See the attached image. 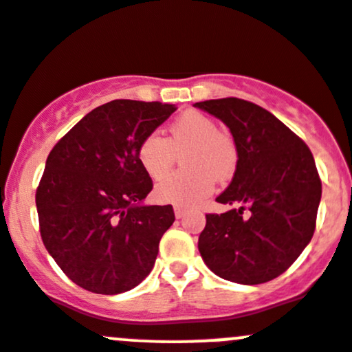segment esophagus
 Here are the masks:
<instances>
[{"instance_id":"obj_1","label":"esophagus","mask_w":352,"mask_h":352,"mask_svg":"<svg viewBox=\"0 0 352 352\" xmlns=\"http://www.w3.org/2000/svg\"><path fill=\"white\" fill-rule=\"evenodd\" d=\"M173 212H175L177 219H182V217L187 214V210L184 209V207H175V209H173Z\"/></svg>"}]
</instances>
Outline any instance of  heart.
Returning <instances> with one entry per match:
<instances>
[{
  "instance_id": "obj_1",
  "label": "heart",
  "mask_w": 352,
  "mask_h": 352,
  "mask_svg": "<svg viewBox=\"0 0 352 352\" xmlns=\"http://www.w3.org/2000/svg\"><path fill=\"white\" fill-rule=\"evenodd\" d=\"M186 170L166 177L155 187V199L162 204L192 207L214 190L216 179L232 175L238 162L234 143L217 124L199 111H186L168 128V138L145 136L138 146V162L151 179H164L173 168L177 155Z\"/></svg>"
}]
</instances>
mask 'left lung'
I'll use <instances>...</instances> for the list:
<instances>
[{
  "label": "left lung",
  "instance_id": "left-lung-1",
  "mask_svg": "<svg viewBox=\"0 0 352 352\" xmlns=\"http://www.w3.org/2000/svg\"><path fill=\"white\" fill-rule=\"evenodd\" d=\"M194 106L223 121L238 151L234 177L216 201L239 207L207 214L199 236L202 260L229 282H270L290 268L314 236L322 184L312 153L253 102L226 98Z\"/></svg>",
  "mask_w": 352,
  "mask_h": 352
}]
</instances>
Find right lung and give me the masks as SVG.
<instances>
[{
  "label": "right lung",
  "mask_w": 352,
  "mask_h": 352,
  "mask_svg": "<svg viewBox=\"0 0 352 352\" xmlns=\"http://www.w3.org/2000/svg\"><path fill=\"white\" fill-rule=\"evenodd\" d=\"M175 104L116 99L87 113L52 148L40 186V234L62 272L92 294L131 290L150 275L172 206H146L153 188L138 146Z\"/></svg>",
  "instance_id": "add662e5"
}]
</instances>
